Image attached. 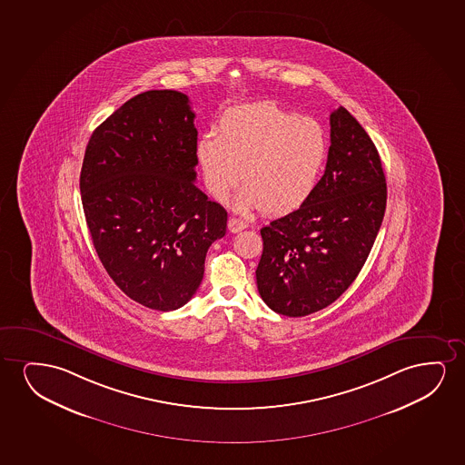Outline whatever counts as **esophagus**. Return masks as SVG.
<instances>
[{
  "label": "esophagus",
  "mask_w": 465,
  "mask_h": 465,
  "mask_svg": "<svg viewBox=\"0 0 465 465\" xmlns=\"http://www.w3.org/2000/svg\"><path fill=\"white\" fill-rule=\"evenodd\" d=\"M227 225H229V230L232 233H238V232H242V230L248 227V223H242V219H236V217H230Z\"/></svg>",
  "instance_id": "34e87169"
}]
</instances>
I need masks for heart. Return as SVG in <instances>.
Segmentation results:
<instances>
[{
	"mask_svg": "<svg viewBox=\"0 0 465 465\" xmlns=\"http://www.w3.org/2000/svg\"><path fill=\"white\" fill-rule=\"evenodd\" d=\"M324 128L276 103L261 102L229 109L217 122L216 134L197 143L204 185L223 200L238 184V210L261 206L267 214L297 210L312 195L327 159Z\"/></svg>",
	"mask_w": 465,
	"mask_h": 465,
	"instance_id": "heart-1",
	"label": "heart"
}]
</instances>
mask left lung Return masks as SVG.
Here are the masks:
<instances>
[{
	"label": "left lung",
	"mask_w": 465,
	"mask_h": 465,
	"mask_svg": "<svg viewBox=\"0 0 465 465\" xmlns=\"http://www.w3.org/2000/svg\"><path fill=\"white\" fill-rule=\"evenodd\" d=\"M386 176L373 141L343 108L331 111L324 176L299 210L261 230L262 300L300 318L324 310L362 270L386 211Z\"/></svg>",
	"instance_id": "8db88e82"
}]
</instances>
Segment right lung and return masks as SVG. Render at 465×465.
I'll use <instances>...</instances> for the list:
<instances>
[{"label":"right lung","mask_w":465,"mask_h":465,"mask_svg":"<svg viewBox=\"0 0 465 465\" xmlns=\"http://www.w3.org/2000/svg\"><path fill=\"white\" fill-rule=\"evenodd\" d=\"M189 98L149 90L90 136L81 170L84 214L111 280L140 305L172 312L203 280L227 211L193 184L197 128Z\"/></svg>","instance_id":"obj_1"}]
</instances>
